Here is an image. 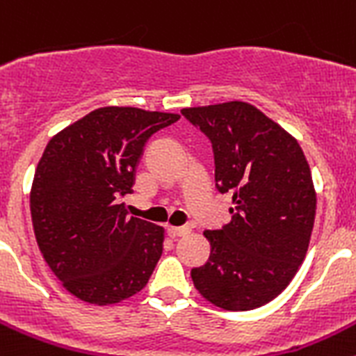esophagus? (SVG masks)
I'll use <instances>...</instances> for the list:
<instances>
[{"label":"esophagus","mask_w":356,"mask_h":356,"mask_svg":"<svg viewBox=\"0 0 356 356\" xmlns=\"http://www.w3.org/2000/svg\"><path fill=\"white\" fill-rule=\"evenodd\" d=\"M188 234L187 226H168V235L169 237H184Z\"/></svg>","instance_id":"esophagus-1"}]
</instances>
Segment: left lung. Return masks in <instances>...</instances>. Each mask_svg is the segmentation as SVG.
Listing matches in <instances>:
<instances>
[{
    "mask_svg": "<svg viewBox=\"0 0 356 356\" xmlns=\"http://www.w3.org/2000/svg\"><path fill=\"white\" fill-rule=\"evenodd\" d=\"M212 143L216 187L232 221L207 229L210 257L194 287L225 310H253L282 294L303 264L316 219L312 175L298 140L244 102L184 108Z\"/></svg>",
    "mask_w": 356,
    "mask_h": 356,
    "instance_id": "left-lung-1",
    "label": "left lung"
}]
</instances>
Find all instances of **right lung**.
<instances>
[{
  "instance_id": "add662e5",
  "label": "right lung",
  "mask_w": 356,
  "mask_h": 356,
  "mask_svg": "<svg viewBox=\"0 0 356 356\" xmlns=\"http://www.w3.org/2000/svg\"><path fill=\"white\" fill-rule=\"evenodd\" d=\"M178 114L103 106L56 134L35 169L30 210L44 260L72 296L94 305L146 287L162 254L163 228L128 217L135 168L151 135Z\"/></svg>"
}]
</instances>
